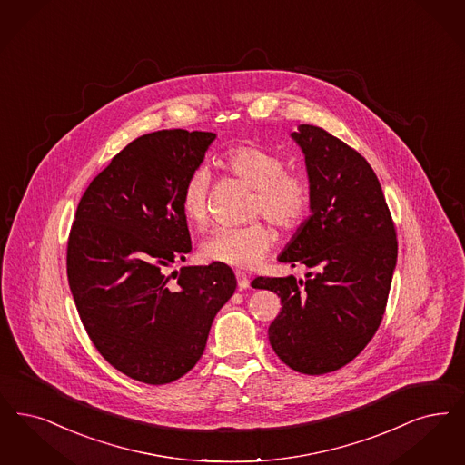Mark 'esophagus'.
<instances>
[{
	"mask_svg": "<svg viewBox=\"0 0 465 465\" xmlns=\"http://www.w3.org/2000/svg\"><path fill=\"white\" fill-rule=\"evenodd\" d=\"M235 277H237V285L241 291H245L249 287V279L243 272H235Z\"/></svg>",
	"mask_w": 465,
	"mask_h": 465,
	"instance_id": "1",
	"label": "esophagus"
}]
</instances>
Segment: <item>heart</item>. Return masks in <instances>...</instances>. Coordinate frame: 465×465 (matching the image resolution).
<instances>
[{"label": "heart", "instance_id": "heart-1", "mask_svg": "<svg viewBox=\"0 0 465 465\" xmlns=\"http://www.w3.org/2000/svg\"><path fill=\"white\" fill-rule=\"evenodd\" d=\"M218 164L254 190L247 216L266 218L279 230H294L312 207V185L306 174L285 169V159L275 150L243 143L224 150ZM211 180L205 169H195L186 178L182 209L188 223L205 228L211 222ZM273 232L262 222L220 228L203 243V258L239 270H251L266 258L273 245Z\"/></svg>", "mask_w": 465, "mask_h": 465}]
</instances>
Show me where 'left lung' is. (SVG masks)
I'll return each instance as SVG.
<instances>
[{
  "label": "left lung",
  "mask_w": 465,
  "mask_h": 465,
  "mask_svg": "<svg viewBox=\"0 0 465 465\" xmlns=\"http://www.w3.org/2000/svg\"><path fill=\"white\" fill-rule=\"evenodd\" d=\"M306 159L312 216L279 261L306 266V280L258 277L254 289L279 294L268 337L292 371L322 375L348 365L377 332L386 312L398 241L381 183L356 150L318 126L292 133Z\"/></svg>",
  "instance_id": "left-lung-1"
}]
</instances>
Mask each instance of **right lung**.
Returning a JSON list of instances; mask_svg holds the SVG:
<instances>
[{"label":"right lung","instance_id":"add662e5","mask_svg":"<svg viewBox=\"0 0 465 465\" xmlns=\"http://www.w3.org/2000/svg\"><path fill=\"white\" fill-rule=\"evenodd\" d=\"M216 138L163 130L121 150L83 193L67 242V279L94 348L114 369L169 384L204 353L237 280L226 264L164 268L192 249L182 192Z\"/></svg>","mask_w":465,"mask_h":465}]
</instances>
